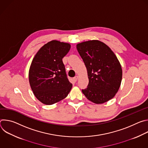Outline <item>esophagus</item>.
Returning <instances> with one entry per match:
<instances>
[{
	"label": "esophagus",
	"mask_w": 148,
	"mask_h": 148,
	"mask_svg": "<svg viewBox=\"0 0 148 148\" xmlns=\"http://www.w3.org/2000/svg\"><path fill=\"white\" fill-rule=\"evenodd\" d=\"M78 76L76 75V76H75V77L73 78V80H74L75 82H76V81L78 80Z\"/></svg>",
	"instance_id": "obj_1"
}]
</instances>
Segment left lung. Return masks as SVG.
<instances>
[{"mask_svg": "<svg viewBox=\"0 0 148 148\" xmlns=\"http://www.w3.org/2000/svg\"><path fill=\"white\" fill-rule=\"evenodd\" d=\"M77 49L87 70L89 83L82 93L90 101L101 104L113 98L121 86L122 70L114 53L98 40L83 41Z\"/></svg>", "mask_w": 148, "mask_h": 148, "instance_id": "1", "label": "left lung"}]
</instances>
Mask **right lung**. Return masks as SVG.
I'll use <instances>...</instances> for the list:
<instances>
[{
    "label": "right lung",
    "instance_id": "obj_1",
    "mask_svg": "<svg viewBox=\"0 0 148 148\" xmlns=\"http://www.w3.org/2000/svg\"><path fill=\"white\" fill-rule=\"evenodd\" d=\"M70 43L53 40L42 46L34 57L29 71L30 87L36 98L52 105L67 97L73 87L62 58L69 51Z\"/></svg>",
    "mask_w": 148,
    "mask_h": 148
}]
</instances>
